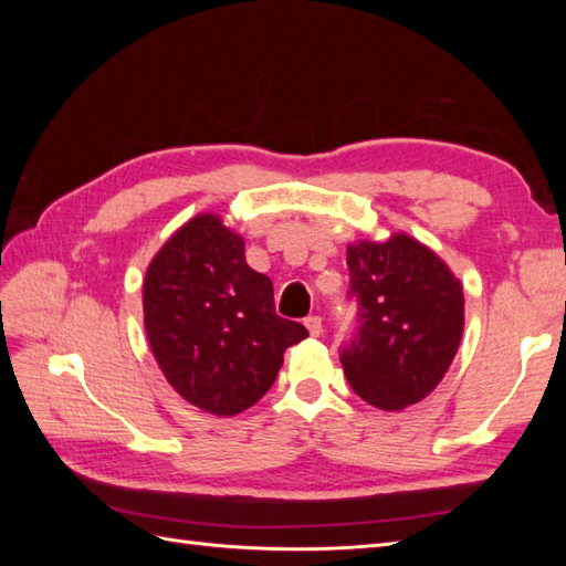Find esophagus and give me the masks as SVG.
Instances as JSON below:
<instances>
[{
	"mask_svg": "<svg viewBox=\"0 0 566 566\" xmlns=\"http://www.w3.org/2000/svg\"><path fill=\"white\" fill-rule=\"evenodd\" d=\"M304 323H306V328H308L311 335H314V338H318V335L323 333V321H321V316H308Z\"/></svg>",
	"mask_w": 566,
	"mask_h": 566,
	"instance_id": "obj_1",
	"label": "esophagus"
}]
</instances>
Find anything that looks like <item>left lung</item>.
<instances>
[{"instance_id":"1","label":"left lung","mask_w":566,"mask_h":566,"mask_svg":"<svg viewBox=\"0 0 566 566\" xmlns=\"http://www.w3.org/2000/svg\"><path fill=\"white\" fill-rule=\"evenodd\" d=\"M357 333L340 350L359 399L401 411L438 387L464 331L462 284L436 252L406 233L347 245Z\"/></svg>"}]
</instances>
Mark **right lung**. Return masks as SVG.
Masks as SVG:
<instances>
[{"instance_id":"obj_1","label":"right lung","mask_w":566,"mask_h":566,"mask_svg":"<svg viewBox=\"0 0 566 566\" xmlns=\"http://www.w3.org/2000/svg\"><path fill=\"white\" fill-rule=\"evenodd\" d=\"M143 321L165 379L213 416L258 403L286 347L308 335L276 316L270 276L250 268L243 238L213 213L189 219L148 264Z\"/></svg>"}]
</instances>
